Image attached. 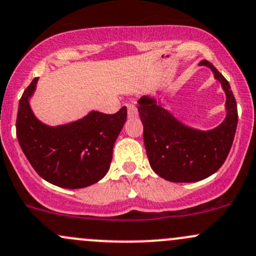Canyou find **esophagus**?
Returning a JSON list of instances; mask_svg holds the SVG:
<instances>
[{
    "label": "esophagus",
    "mask_w": 256,
    "mask_h": 256,
    "mask_svg": "<svg viewBox=\"0 0 256 256\" xmlns=\"http://www.w3.org/2000/svg\"><path fill=\"white\" fill-rule=\"evenodd\" d=\"M128 118H135L137 115V108L135 104H128Z\"/></svg>",
    "instance_id": "esophagus-1"
}]
</instances>
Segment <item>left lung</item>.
Segmentation results:
<instances>
[{
	"label": "left lung",
	"mask_w": 256,
	"mask_h": 256,
	"mask_svg": "<svg viewBox=\"0 0 256 256\" xmlns=\"http://www.w3.org/2000/svg\"><path fill=\"white\" fill-rule=\"evenodd\" d=\"M200 64L214 71L227 96V116L214 130L200 131L182 125L148 96L138 100L137 110L144 124V142L150 166L158 176L173 182H198L216 173L234 140L238 109L230 83L211 62L204 60Z\"/></svg>",
	"instance_id": "obj_1"
}]
</instances>
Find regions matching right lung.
<instances>
[{
	"instance_id": "right-lung-1",
	"label": "right lung",
	"mask_w": 256,
	"mask_h": 256,
	"mask_svg": "<svg viewBox=\"0 0 256 256\" xmlns=\"http://www.w3.org/2000/svg\"><path fill=\"white\" fill-rule=\"evenodd\" d=\"M38 77L20 99L16 131L20 148L42 179L66 189L90 186L109 170L112 147L128 118L126 106L115 114L92 112L67 125H44L34 116L29 96Z\"/></svg>"
}]
</instances>
